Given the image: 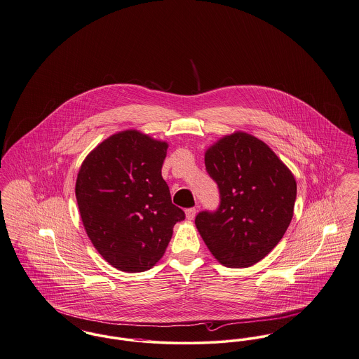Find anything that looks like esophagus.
Here are the masks:
<instances>
[{
	"label": "esophagus",
	"instance_id": "34e87169",
	"mask_svg": "<svg viewBox=\"0 0 359 359\" xmlns=\"http://www.w3.org/2000/svg\"><path fill=\"white\" fill-rule=\"evenodd\" d=\"M195 215H196V209H195V208H190V209L186 210V217H187L189 219H194Z\"/></svg>",
	"mask_w": 359,
	"mask_h": 359
}]
</instances>
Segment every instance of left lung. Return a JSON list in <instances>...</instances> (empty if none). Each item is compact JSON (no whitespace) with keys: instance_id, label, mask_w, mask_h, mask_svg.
I'll return each mask as SVG.
<instances>
[{"instance_id":"obj_1","label":"left lung","mask_w":359,"mask_h":359,"mask_svg":"<svg viewBox=\"0 0 359 359\" xmlns=\"http://www.w3.org/2000/svg\"><path fill=\"white\" fill-rule=\"evenodd\" d=\"M219 205L199 211L195 225L224 266L250 267L274 250L294 210V176L263 141L245 133L224 137L205 154Z\"/></svg>"}]
</instances>
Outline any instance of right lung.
<instances>
[{"label": "right lung", "instance_id": "obj_1", "mask_svg": "<svg viewBox=\"0 0 359 359\" xmlns=\"http://www.w3.org/2000/svg\"><path fill=\"white\" fill-rule=\"evenodd\" d=\"M168 145L135 130L115 134L85 158L76 198L92 244L115 269L141 273L165 252L186 214L161 176Z\"/></svg>", "mask_w": 359, "mask_h": 359}]
</instances>
